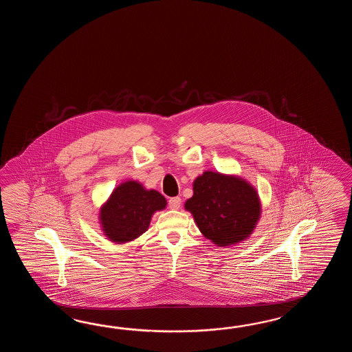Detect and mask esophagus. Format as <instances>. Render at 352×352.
Wrapping results in <instances>:
<instances>
[{
	"instance_id": "1",
	"label": "esophagus",
	"mask_w": 352,
	"mask_h": 352,
	"mask_svg": "<svg viewBox=\"0 0 352 352\" xmlns=\"http://www.w3.org/2000/svg\"><path fill=\"white\" fill-rule=\"evenodd\" d=\"M168 206H170V209L179 210V206H181V199H179V196L171 197L168 200Z\"/></svg>"
}]
</instances>
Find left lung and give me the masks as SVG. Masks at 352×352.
Wrapping results in <instances>:
<instances>
[{"label": "left lung", "instance_id": "1", "mask_svg": "<svg viewBox=\"0 0 352 352\" xmlns=\"http://www.w3.org/2000/svg\"><path fill=\"white\" fill-rule=\"evenodd\" d=\"M194 195L185 202L199 230L217 247L247 240L262 215L255 187L236 175L205 171L195 179Z\"/></svg>", "mask_w": 352, "mask_h": 352}]
</instances>
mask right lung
Instances as JSON below:
<instances>
[{
    "instance_id": "add662e5",
    "label": "right lung",
    "mask_w": 352,
    "mask_h": 352,
    "mask_svg": "<svg viewBox=\"0 0 352 352\" xmlns=\"http://www.w3.org/2000/svg\"><path fill=\"white\" fill-rule=\"evenodd\" d=\"M167 205L165 196L156 190H147L141 182L128 179L112 191L99 209L100 230L107 239L124 244L147 232L152 215Z\"/></svg>"
}]
</instances>
